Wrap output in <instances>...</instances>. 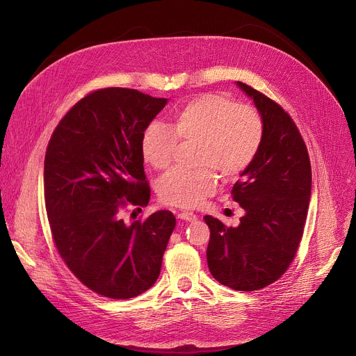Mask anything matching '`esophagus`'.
I'll list each match as a JSON object with an SVG mask.
<instances>
[{"instance_id": "34e87169", "label": "esophagus", "mask_w": 356, "mask_h": 356, "mask_svg": "<svg viewBox=\"0 0 356 356\" xmlns=\"http://www.w3.org/2000/svg\"><path fill=\"white\" fill-rule=\"evenodd\" d=\"M177 218L183 220V221H188V222H194L197 221V216L194 213H190V211H183L177 216Z\"/></svg>"}]
</instances>
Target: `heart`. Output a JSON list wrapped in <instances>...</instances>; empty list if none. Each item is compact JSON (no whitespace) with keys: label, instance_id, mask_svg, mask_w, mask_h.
<instances>
[{"label":"heart","instance_id":"heart-1","mask_svg":"<svg viewBox=\"0 0 356 356\" xmlns=\"http://www.w3.org/2000/svg\"><path fill=\"white\" fill-rule=\"evenodd\" d=\"M262 138L264 122L255 108L239 106L224 94L207 92L179 107L170 127L150 122L140 138V154L149 166L162 170L170 166L179 139L198 142V165L232 180L257 158ZM216 190L217 176L210 169H173L158 183L161 200L177 207L198 206Z\"/></svg>","mask_w":356,"mask_h":356}]
</instances>
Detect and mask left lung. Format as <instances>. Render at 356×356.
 <instances>
[{
	"label": "left lung",
	"instance_id": "8db88e82",
	"mask_svg": "<svg viewBox=\"0 0 356 356\" xmlns=\"http://www.w3.org/2000/svg\"><path fill=\"white\" fill-rule=\"evenodd\" d=\"M236 86L255 104L264 138L232 188L234 201L245 211L239 225L204 217L210 227L207 264L221 284L253 291L276 282L294 259L310 204L312 166L290 115L262 92L241 81Z\"/></svg>",
	"mask_w": 356,
	"mask_h": 356
}]
</instances>
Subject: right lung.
Segmentation results:
<instances>
[{"instance_id":"add662e5","label":"right lung","mask_w":356,"mask_h":356,"mask_svg":"<svg viewBox=\"0 0 356 356\" xmlns=\"http://www.w3.org/2000/svg\"><path fill=\"white\" fill-rule=\"evenodd\" d=\"M168 104L111 87L80 99L63 117L44 156V202L55 245L73 275L104 297L139 296L159 277L176 227L168 210L125 222L121 209L147 206L140 138Z\"/></svg>"}]
</instances>
